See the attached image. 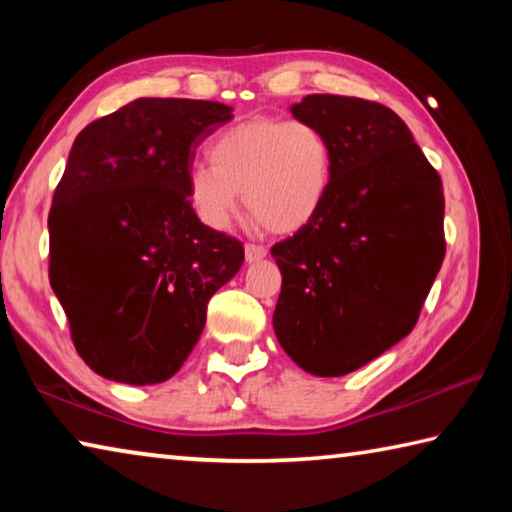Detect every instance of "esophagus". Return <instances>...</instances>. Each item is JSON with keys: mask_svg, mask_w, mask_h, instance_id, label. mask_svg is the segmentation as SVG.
Masks as SVG:
<instances>
[{"mask_svg": "<svg viewBox=\"0 0 512 512\" xmlns=\"http://www.w3.org/2000/svg\"><path fill=\"white\" fill-rule=\"evenodd\" d=\"M266 257V248L257 246V244H246V262L253 264L259 262V259Z\"/></svg>", "mask_w": 512, "mask_h": 512, "instance_id": "esophagus-1", "label": "esophagus"}]
</instances>
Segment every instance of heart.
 Returning <instances> with one entry per match:
<instances>
[{"label": "heart", "mask_w": 512, "mask_h": 512, "mask_svg": "<svg viewBox=\"0 0 512 512\" xmlns=\"http://www.w3.org/2000/svg\"><path fill=\"white\" fill-rule=\"evenodd\" d=\"M210 162L187 171V201L207 228L225 230L244 192L268 230L296 232L320 212L332 187V144L307 119L255 117L207 146Z\"/></svg>", "instance_id": "1"}]
</instances>
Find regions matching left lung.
Listing matches in <instances>:
<instances>
[{
  "label": "left lung",
  "mask_w": 512,
  "mask_h": 512,
  "mask_svg": "<svg viewBox=\"0 0 512 512\" xmlns=\"http://www.w3.org/2000/svg\"><path fill=\"white\" fill-rule=\"evenodd\" d=\"M332 144L320 212L271 248L282 273L275 336L302 370L341 377L418 323L445 257L438 171L391 108L339 94L293 103Z\"/></svg>",
  "instance_id": "left-lung-1"
}]
</instances>
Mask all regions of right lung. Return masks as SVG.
<instances>
[{"label":"right lung","mask_w":512,"mask_h":512,"mask_svg":"<svg viewBox=\"0 0 512 512\" xmlns=\"http://www.w3.org/2000/svg\"><path fill=\"white\" fill-rule=\"evenodd\" d=\"M232 119L196 99H135L83 128L49 212V282L81 359L119 384L167 381L244 246L187 201L194 149Z\"/></svg>","instance_id":"right-lung-1"}]
</instances>
